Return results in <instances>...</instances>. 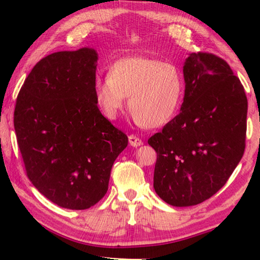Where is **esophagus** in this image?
<instances>
[{
    "label": "esophagus",
    "instance_id": "34e87169",
    "mask_svg": "<svg viewBox=\"0 0 260 260\" xmlns=\"http://www.w3.org/2000/svg\"><path fill=\"white\" fill-rule=\"evenodd\" d=\"M128 142H129V146L134 147V148H138V147L141 146V144H142V140L139 139L136 135H129L128 136Z\"/></svg>",
    "mask_w": 260,
    "mask_h": 260
}]
</instances>
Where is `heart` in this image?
Returning a JSON list of instances; mask_svg holds the SVG:
<instances>
[{"label": "heart", "mask_w": 260, "mask_h": 260, "mask_svg": "<svg viewBox=\"0 0 260 260\" xmlns=\"http://www.w3.org/2000/svg\"><path fill=\"white\" fill-rule=\"evenodd\" d=\"M94 96L108 119H116L128 98V108L141 126L156 128L177 112L183 91L181 71L172 61L142 56L116 60L108 77L94 79Z\"/></svg>", "instance_id": "heart-1"}]
</instances>
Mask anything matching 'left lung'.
I'll return each mask as SVG.
<instances>
[{
  "mask_svg": "<svg viewBox=\"0 0 260 260\" xmlns=\"http://www.w3.org/2000/svg\"><path fill=\"white\" fill-rule=\"evenodd\" d=\"M180 113L148 143L157 152L153 188L167 204H200L227 182L245 148L248 100L220 57L192 52L184 60Z\"/></svg>",
  "mask_w": 260,
  "mask_h": 260,
  "instance_id": "8db88e82",
  "label": "left lung"
}]
</instances>
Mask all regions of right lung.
<instances>
[{"label": "right lung", "instance_id": "right-lung-1", "mask_svg": "<svg viewBox=\"0 0 260 260\" xmlns=\"http://www.w3.org/2000/svg\"><path fill=\"white\" fill-rule=\"evenodd\" d=\"M98 59L93 48L48 55L17 98L14 125L26 173L64 209H89L103 199L113 162L128 143L96 103Z\"/></svg>", "mask_w": 260, "mask_h": 260}]
</instances>
